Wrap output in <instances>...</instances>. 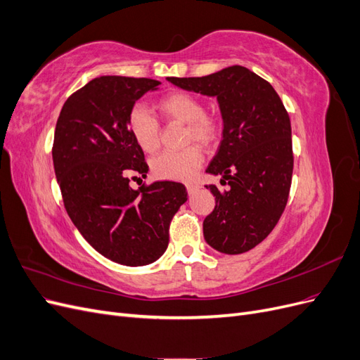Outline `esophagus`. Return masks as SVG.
Listing matches in <instances>:
<instances>
[{
	"label": "esophagus",
	"mask_w": 360,
	"mask_h": 360,
	"mask_svg": "<svg viewBox=\"0 0 360 360\" xmlns=\"http://www.w3.org/2000/svg\"><path fill=\"white\" fill-rule=\"evenodd\" d=\"M186 189H188V193L191 195V193H193L195 191L198 189V186H197V184H193V183H188L186 184Z\"/></svg>",
	"instance_id": "1"
}]
</instances>
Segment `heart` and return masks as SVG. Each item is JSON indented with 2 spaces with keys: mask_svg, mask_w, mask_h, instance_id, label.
I'll return each instance as SVG.
<instances>
[{
  "mask_svg": "<svg viewBox=\"0 0 360 360\" xmlns=\"http://www.w3.org/2000/svg\"><path fill=\"white\" fill-rule=\"evenodd\" d=\"M156 110L167 122L184 124L180 151H165L151 162L153 176L160 180H191L204 160L202 150L210 148L222 136L221 117L205 111L200 96L189 91H171L156 102ZM127 129L136 146L146 153H155L160 146V124L158 118L143 106H135L127 117Z\"/></svg>",
  "mask_w": 360,
  "mask_h": 360,
  "instance_id": "1",
  "label": "heart"
}]
</instances>
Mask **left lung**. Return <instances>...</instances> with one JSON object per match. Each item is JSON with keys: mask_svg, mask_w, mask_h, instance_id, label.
<instances>
[{"mask_svg": "<svg viewBox=\"0 0 360 360\" xmlns=\"http://www.w3.org/2000/svg\"><path fill=\"white\" fill-rule=\"evenodd\" d=\"M168 81L217 97L224 132L207 172L222 176L228 189L205 186L216 205L204 219V238L222 254L248 252L271 233L288 201L294 158L285 106L274 86L243 66Z\"/></svg>", "mask_w": 360, "mask_h": 360, "instance_id": "8db88e82", "label": "left lung"}]
</instances>
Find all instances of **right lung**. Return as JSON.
Returning <instances> with one entry per match:
<instances>
[{"instance_id": "obj_1", "label": "right lung", "mask_w": 360, "mask_h": 360, "mask_svg": "<svg viewBox=\"0 0 360 360\" xmlns=\"http://www.w3.org/2000/svg\"><path fill=\"white\" fill-rule=\"evenodd\" d=\"M160 82L99 76L63 105L52 159L72 222L97 252L124 266H146L165 252L169 224L186 188L176 181L129 186L148 165L127 129L135 102Z\"/></svg>"}]
</instances>
